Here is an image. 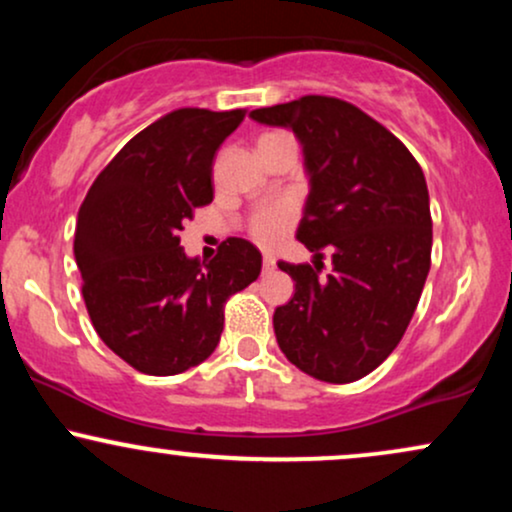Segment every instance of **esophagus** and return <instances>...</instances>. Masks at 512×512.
Returning a JSON list of instances; mask_svg holds the SVG:
<instances>
[{
  "label": "esophagus",
  "instance_id": "34e87169",
  "mask_svg": "<svg viewBox=\"0 0 512 512\" xmlns=\"http://www.w3.org/2000/svg\"><path fill=\"white\" fill-rule=\"evenodd\" d=\"M262 269H264V272H269V269H274V257L264 255V257H262Z\"/></svg>",
  "mask_w": 512,
  "mask_h": 512
}]
</instances>
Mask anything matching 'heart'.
<instances>
[{
	"label": "heart",
	"mask_w": 512,
	"mask_h": 512,
	"mask_svg": "<svg viewBox=\"0 0 512 512\" xmlns=\"http://www.w3.org/2000/svg\"><path fill=\"white\" fill-rule=\"evenodd\" d=\"M291 223H293V211L289 204L284 202L269 204V207H264L255 214L250 233L260 245H274Z\"/></svg>",
	"instance_id": "obj_1"
}]
</instances>
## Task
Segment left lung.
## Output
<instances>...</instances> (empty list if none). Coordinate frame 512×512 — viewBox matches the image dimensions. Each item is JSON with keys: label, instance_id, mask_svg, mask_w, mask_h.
Segmentation results:
<instances>
[{"label": "left lung", "instance_id": "obj_1", "mask_svg": "<svg viewBox=\"0 0 512 512\" xmlns=\"http://www.w3.org/2000/svg\"><path fill=\"white\" fill-rule=\"evenodd\" d=\"M250 117L296 134L310 187L296 238L315 267L279 262L296 293L274 310L276 342L303 373L354 383L395 351L424 291L433 245L424 170L395 134L339 98L303 96ZM325 249L333 272L320 280Z\"/></svg>", "mask_w": 512, "mask_h": 512}]
</instances>
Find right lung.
<instances>
[{"instance_id":"obj_1","label":"right lung","mask_w":512,"mask_h":512,"mask_svg":"<svg viewBox=\"0 0 512 512\" xmlns=\"http://www.w3.org/2000/svg\"><path fill=\"white\" fill-rule=\"evenodd\" d=\"M245 110L182 108L117 151L76 216L74 257L98 337L146 375H175L214 354L223 303L260 276L250 240L211 262L180 248L182 223L214 199L211 163Z\"/></svg>"}]
</instances>
